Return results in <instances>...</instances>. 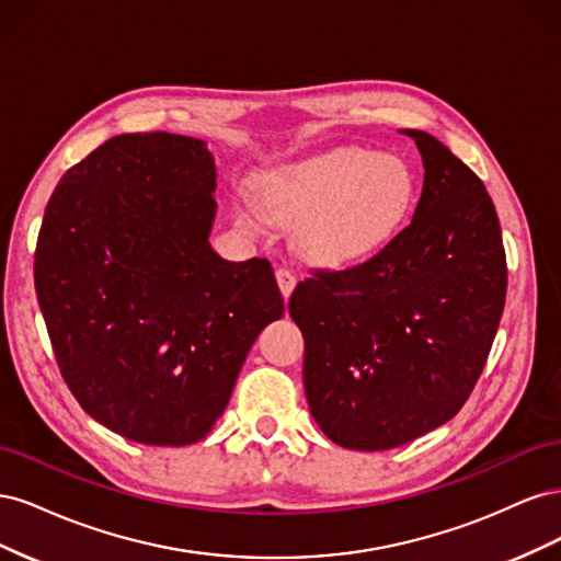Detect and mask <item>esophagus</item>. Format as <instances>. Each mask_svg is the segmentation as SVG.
Instances as JSON below:
<instances>
[{"instance_id":"esophagus-1","label":"esophagus","mask_w":561,"mask_h":561,"mask_svg":"<svg viewBox=\"0 0 561 561\" xmlns=\"http://www.w3.org/2000/svg\"><path fill=\"white\" fill-rule=\"evenodd\" d=\"M276 280H278V287H280V293H283V297H285V301H287V297L293 295V290H295V285H297V278H295V274L290 268H285V266H280L278 271H276Z\"/></svg>"}]
</instances>
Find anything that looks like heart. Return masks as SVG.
Masks as SVG:
<instances>
[{"label":"heart","instance_id":"1","mask_svg":"<svg viewBox=\"0 0 561 561\" xmlns=\"http://www.w3.org/2000/svg\"><path fill=\"white\" fill-rule=\"evenodd\" d=\"M266 206L297 222V245L322 264H351L383 248L404 225L416 196L410 163L390 151L334 147L266 175ZM239 217L257 219L250 198Z\"/></svg>","mask_w":561,"mask_h":561}]
</instances>
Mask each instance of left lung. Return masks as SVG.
<instances>
[{"label":"left lung","mask_w":561,"mask_h":561,"mask_svg":"<svg viewBox=\"0 0 561 561\" xmlns=\"http://www.w3.org/2000/svg\"><path fill=\"white\" fill-rule=\"evenodd\" d=\"M414 138L423 190L375 257L316 271L290 297L304 388L332 443L381 451L443 426L478 383L505 307L501 225L482 180L433 135Z\"/></svg>","instance_id":"8db88e82"}]
</instances>
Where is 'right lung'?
Returning a JSON list of instances; mask_svg holds the SVG:
<instances>
[{
  "instance_id": "obj_1",
  "label": "right lung",
  "mask_w": 561,
  "mask_h": 561,
  "mask_svg": "<svg viewBox=\"0 0 561 561\" xmlns=\"http://www.w3.org/2000/svg\"><path fill=\"white\" fill-rule=\"evenodd\" d=\"M215 178L203 140L126 133L72 165L44 213L35 287L60 375L133 443L206 437L285 311L268 260L210 248Z\"/></svg>"
}]
</instances>
